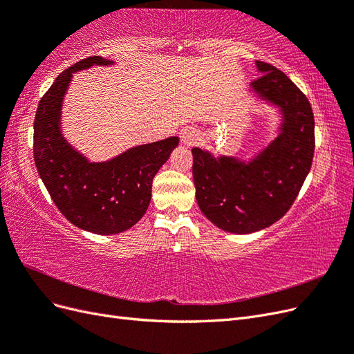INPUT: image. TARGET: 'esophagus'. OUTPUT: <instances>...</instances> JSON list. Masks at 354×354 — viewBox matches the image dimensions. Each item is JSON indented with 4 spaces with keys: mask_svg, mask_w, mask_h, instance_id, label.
<instances>
[{
    "mask_svg": "<svg viewBox=\"0 0 354 354\" xmlns=\"http://www.w3.org/2000/svg\"><path fill=\"white\" fill-rule=\"evenodd\" d=\"M201 138L199 131L196 128H185V130H181L180 133V140L185 146H194L198 143V140Z\"/></svg>",
    "mask_w": 354,
    "mask_h": 354,
    "instance_id": "obj_1",
    "label": "esophagus"
}]
</instances>
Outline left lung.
Returning <instances> with one entry per match:
<instances>
[{
    "label": "left lung",
    "mask_w": 354,
    "mask_h": 354,
    "mask_svg": "<svg viewBox=\"0 0 354 354\" xmlns=\"http://www.w3.org/2000/svg\"><path fill=\"white\" fill-rule=\"evenodd\" d=\"M255 99L279 113L276 137L250 159L194 147L198 205L224 232L248 234L272 226L291 208L312 168L315 118L306 95L274 66L255 60Z\"/></svg>",
    "instance_id": "left-lung-1"
}]
</instances>
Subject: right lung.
Returning a JSON list of instances; mask_svg holds the SVG:
<instances>
[{"mask_svg":"<svg viewBox=\"0 0 354 354\" xmlns=\"http://www.w3.org/2000/svg\"><path fill=\"white\" fill-rule=\"evenodd\" d=\"M111 65L113 60L93 56L62 72L39 100L34 122V159L42 183L73 226L95 234L125 232L145 216L153 177L178 146L173 136L91 162L66 140L62 108L73 73Z\"/></svg>","mask_w":354,"mask_h":354,"instance_id":"obj_1","label":"right lung"}]
</instances>
